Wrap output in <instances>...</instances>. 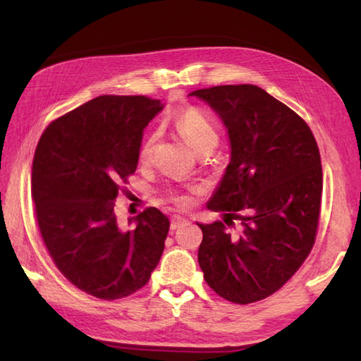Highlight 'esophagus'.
Returning a JSON list of instances; mask_svg holds the SVG:
<instances>
[{
    "label": "esophagus",
    "mask_w": 361,
    "mask_h": 361,
    "mask_svg": "<svg viewBox=\"0 0 361 361\" xmlns=\"http://www.w3.org/2000/svg\"><path fill=\"white\" fill-rule=\"evenodd\" d=\"M186 221H188L186 219H183V217H180V216H173V217H172V220H171V229L173 231V229L180 228L181 225H185Z\"/></svg>",
    "instance_id": "34e87169"
}]
</instances>
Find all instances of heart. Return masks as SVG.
<instances>
[{"instance_id": "b5f03b06", "label": "heart", "mask_w": 361, "mask_h": 361, "mask_svg": "<svg viewBox=\"0 0 361 361\" xmlns=\"http://www.w3.org/2000/svg\"><path fill=\"white\" fill-rule=\"evenodd\" d=\"M173 122L178 132L186 137L189 144L198 152L209 145H216L219 141V128L214 124V121L206 114L203 110L197 109V106H188V109L181 110L175 114ZM158 135L152 133L145 137L141 149H140V161L141 163H147L150 161L153 150H155ZM197 186H188L189 192H194ZM167 200L173 204L180 206V208H186L190 203V197L178 189H171L167 192Z\"/></svg>"}]
</instances>
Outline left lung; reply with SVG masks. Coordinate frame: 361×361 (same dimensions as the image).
<instances>
[{
  "instance_id": "8db88e82",
  "label": "left lung",
  "mask_w": 361,
  "mask_h": 361,
  "mask_svg": "<svg viewBox=\"0 0 361 361\" xmlns=\"http://www.w3.org/2000/svg\"><path fill=\"white\" fill-rule=\"evenodd\" d=\"M228 128L231 161L208 208L225 221L200 225L204 281L234 304L262 301L293 276L315 245L323 169L299 114L248 83L192 91ZM241 229L233 232L235 221Z\"/></svg>"
}]
</instances>
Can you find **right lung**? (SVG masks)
<instances>
[{
	"mask_svg": "<svg viewBox=\"0 0 361 361\" xmlns=\"http://www.w3.org/2000/svg\"><path fill=\"white\" fill-rule=\"evenodd\" d=\"M161 110L158 99L104 94L54 119L37 144L32 198L44 247L73 286L105 301L142 288L164 251L163 212L144 209L128 231L114 216Z\"/></svg>",
	"mask_w": 361,
	"mask_h": 361,
	"instance_id": "1",
	"label": "right lung"
}]
</instances>
